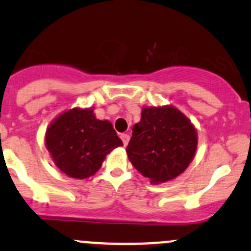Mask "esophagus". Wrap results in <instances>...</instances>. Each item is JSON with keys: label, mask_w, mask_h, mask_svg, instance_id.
I'll list each match as a JSON object with an SVG mask.
<instances>
[{"label": "esophagus", "mask_w": 251, "mask_h": 251, "mask_svg": "<svg viewBox=\"0 0 251 251\" xmlns=\"http://www.w3.org/2000/svg\"><path fill=\"white\" fill-rule=\"evenodd\" d=\"M120 138H122L124 145H125V146L127 145L128 142H129V135L127 133H123V134H120Z\"/></svg>", "instance_id": "obj_1"}]
</instances>
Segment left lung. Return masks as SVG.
Wrapping results in <instances>:
<instances>
[{"label":"left lung","instance_id":"1","mask_svg":"<svg viewBox=\"0 0 251 251\" xmlns=\"http://www.w3.org/2000/svg\"><path fill=\"white\" fill-rule=\"evenodd\" d=\"M126 152L129 162L152 184L174 179L194 159L197 132L191 122L172 106L144 107L132 128Z\"/></svg>","mask_w":251,"mask_h":251}]
</instances>
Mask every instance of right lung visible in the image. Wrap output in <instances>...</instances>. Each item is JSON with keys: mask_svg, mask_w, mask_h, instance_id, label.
<instances>
[{"mask_svg": "<svg viewBox=\"0 0 251 251\" xmlns=\"http://www.w3.org/2000/svg\"><path fill=\"white\" fill-rule=\"evenodd\" d=\"M46 146L60 171L85 179L96 175L106 155L123 142L112 124L97 119L93 109L73 108L50 124Z\"/></svg>", "mask_w": 251, "mask_h": 251, "instance_id": "right-lung-1", "label": "right lung"}]
</instances>
